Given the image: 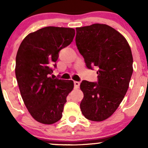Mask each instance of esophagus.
<instances>
[{"instance_id": "esophagus-1", "label": "esophagus", "mask_w": 148, "mask_h": 148, "mask_svg": "<svg viewBox=\"0 0 148 148\" xmlns=\"http://www.w3.org/2000/svg\"><path fill=\"white\" fill-rule=\"evenodd\" d=\"M74 88H79L80 86V82L79 81H74Z\"/></svg>"}]
</instances>
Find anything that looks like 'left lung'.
<instances>
[{
    "label": "left lung",
    "instance_id": "left-lung-1",
    "mask_svg": "<svg viewBox=\"0 0 148 148\" xmlns=\"http://www.w3.org/2000/svg\"><path fill=\"white\" fill-rule=\"evenodd\" d=\"M76 45L88 69H97V81H82L80 108L85 118L100 122L118 108L133 73V57L126 39L106 24L76 28Z\"/></svg>",
    "mask_w": 148,
    "mask_h": 148
}]
</instances>
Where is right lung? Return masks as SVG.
Listing matches in <instances>:
<instances>
[{"label":"right lung","instance_id":"1","mask_svg":"<svg viewBox=\"0 0 148 148\" xmlns=\"http://www.w3.org/2000/svg\"><path fill=\"white\" fill-rule=\"evenodd\" d=\"M75 30L48 26L30 33L22 41L16 57L15 74L27 109L39 123L51 125L60 120L72 80L52 75L61 49L73 41Z\"/></svg>","mask_w":148,"mask_h":148}]
</instances>
